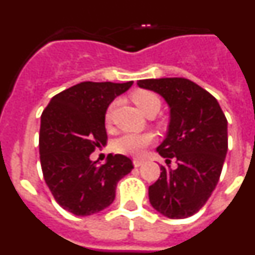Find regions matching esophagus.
Returning <instances> with one entry per match:
<instances>
[{
  "instance_id": "obj_1",
  "label": "esophagus",
  "mask_w": 255,
  "mask_h": 255,
  "mask_svg": "<svg viewBox=\"0 0 255 255\" xmlns=\"http://www.w3.org/2000/svg\"><path fill=\"white\" fill-rule=\"evenodd\" d=\"M132 163H134L135 167H139V166H141V164L144 163V159H140V158H135L134 161H132Z\"/></svg>"
}]
</instances>
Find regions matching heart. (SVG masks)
<instances>
[{"instance_id": "1", "label": "heart", "mask_w": 255, "mask_h": 255, "mask_svg": "<svg viewBox=\"0 0 255 255\" xmlns=\"http://www.w3.org/2000/svg\"><path fill=\"white\" fill-rule=\"evenodd\" d=\"M131 98L134 103L139 107L143 114L148 116L149 114L158 112L161 107V100L159 97L152 91H145V89H139L131 94ZM117 102L114 101L108 105L105 114L106 124H110L112 121L114 111L116 108ZM154 141V134L152 132H125L116 138L112 144L115 152L123 153L128 155H141L145 150V148L149 147Z\"/></svg>"}]
</instances>
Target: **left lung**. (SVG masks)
Returning a JSON list of instances; mask_svg holds the SVG:
<instances>
[{
    "instance_id": "8db88e82",
    "label": "left lung",
    "mask_w": 255,
    "mask_h": 255,
    "mask_svg": "<svg viewBox=\"0 0 255 255\" xmlns=\"http://www.w3.org/2000/svg\"><path fill=\"white\" fill-rule=\"evenodd\" d=\"M158 93L170 107L167 136L157 152L176 159L175 170L161 166L159 179L149 186V202L168 218L197 213L215 190L227 153V120L217 100L185 78L139 80Z\"/></svg>"
}]
</instances>
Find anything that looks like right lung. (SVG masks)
<instances>
[{
    "label": "right lung",
    "instance_id": "add662e5",
    "mask_svg": "<svg viewBox=\"0 0 255 255\" xmlns=\"http://www.w3.org/2000/svg\"><path fill=\"white\" fill-rule=\"evenodd\" d=\"M132 85L83 82L56 94L40 116L39 154L44 181L58 204L76 216L107 208L117 182L134 168L129 157L110 154L105 164L89 155L107 143L108 105Z\"/></svg>",
    "mask_w": 255,
    "mask_h": 255
}]
</instances>
